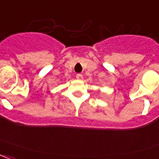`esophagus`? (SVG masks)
<instances>
[{
	"instance_id": "esophagus-1",
	"label": "esophagus",
	"mask_w": 159,
	"mask_h": 159,
	"mask_svg": "<svg viewBox=\"0 0 159 159\" xmlns=\"http://www.w3.org/2000/svg\"><path fill=\"white\" fill-rule=\"evenodd\" d=\"M76 77L77 78L78 80H82L83 78V74H81V73H77L76 75Z\"/></svg>"
}]
</instances>
